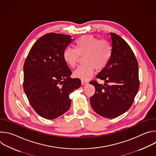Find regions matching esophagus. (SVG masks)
I'll use <instances>...</instances> for the list:
<instances>
[{"instance_id":"34e87169","label":"esophagus","mask_w":156,"mask_h":156,"mask_svg":"<svg viewBox=\"0 0 156 156\" xmlns=\"http://www.w3.org/2000/svg\"><path fill=\"white\" fill-rule=\"evenodd\" d=\"M88 83L87 81H85V80H81V84L82 85H85L86 84Z\"/></svg>"}]
</instances>
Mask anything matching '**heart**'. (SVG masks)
<instances>
[{"instance_id":"obj_1","label":"heart","mask_w":156,"mask_h":156,"mask_svg":"<svg viewBox=\"0 0 156 156\" xmlns=\"http://www.w3.org/2000/svg\"><path fill=\"white\" fill-rule=\"evenodd\" d=\"M76 48H66L63 52L65 63L72 68L76 65L80 56H83L84 64L74 71L73 76L87 81L93 75L95 69L99 72L105 68L112 54V46L105 39L99 40L93 35L80 37L75 42Z\"/></svg>"}]
</instances>
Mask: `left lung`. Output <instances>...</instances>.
Masks as SVG:
<instances>
[{
  "label": "left lung",
  "instance_id": "left-lung-1",
  "mask_svg": "<svg viewBox=\"0 0 156 156\" xmlns=\"http://www.w3.org/2000/svg\"><path fill=\"white\" fill-rule=\"evenodd\" d=\"M112 54L110 60L96 78L105 83L91 81L95 93L90 99L93 109L99 115L114 119L130 108L140 87L138 63L132 49L120 36L110 33ZM111 82L112 85L106 83Z\"/></svg>",
  "mask_w": 156,
  "mask_h": 156
}]
</instances>
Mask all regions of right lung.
Here are the masks:
<instances>
[{"instance_id":"add662e5","label":"right lung","mask_w":156,"mask_h":156,"mask_svg":"<svg viewBox=\"0 0 156 156\" xmlns=\"http://www.w3.org/2000/svg\"><path fill=\"white\" fill-rule=\"evenodd\" d=\"M71 36L54 33L39 37L31 48L23 66V89L36 113L46 119L65 114L71 104L69 94L80 87L79 78L63 59Z\"/></svg>"}]
</instances>
